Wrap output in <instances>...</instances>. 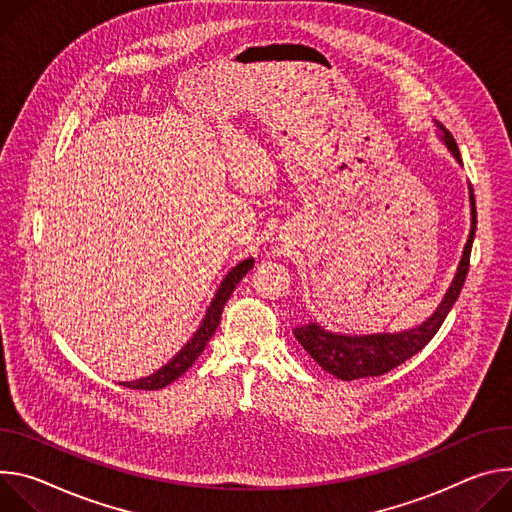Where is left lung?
<instances>
[{"mask_svg": "<svg viewBox=\"0 0 512 512\" xmlns=\"http://www.w3.org/2000/svg\"><path fill=\"white\" fill-rule=\"evenodd\" d=\"M435 128L441 142L451 152V156L458 160V164H462V156L456 140H453V136L445 130L443 124L435 122ZM468 191H470L472 223H470V236L464 246L460 266L456 270V276L451 280L449 289L445 291L439 307L421 325L405 331H394V333L384 331V333H368V335L335 333L321 327L317 321H309L293 329L297 342L325 372L333 374L339 380L380 376L403 364L405 360L421 352L431 342V337L437 333V329L445 321L453 303L458 301L466 282L468 268H470V252H472V242L476 234V201H474L472 185H468Z\"/></svg>", "mask_w": 512, "mask_h": 512, "instance_id": "left-lung-1", "label": "left lung"}]
</instances>
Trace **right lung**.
I'll return each mask as SVG.
<instances>
[{"instance_id":"obj_1","label":"right lung","mask_w":512,"mask_h":512,"mask_svg":"<svg viewBox=\"0 0 512 512\" xmlns=\"http://www.w3.org/2000/svg\"><path fill=\"white\" fill-rule=\"evenodd\" d=\"M254 266V258H246L242 260L240 264H236L230 272H227L221 280V285L217 287L215 291V297L211 299L207 311H205V317L201 319L197 331L193 333V337L189 339V342L181 348V352H177L173 356V360L166 362L160 370H156L154 374L146 376V378H140V380H134V382H122L126 388H138V390H158V388H164L166 384L175 382L179 376H183L193 364L195 360L201 356V352L205 350L207 342L211 339V335L215 333L217 325H219V319H221V311L227 303V299H230V295L234 293L238 282L246 276V272Z\"/></svg>"}]
</instances>
